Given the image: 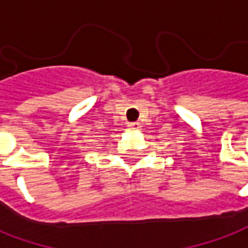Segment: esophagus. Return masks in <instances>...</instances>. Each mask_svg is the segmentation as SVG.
<instances>
[{
	"label": "esophagus",
	"mask_w": 248,
	"mask_h": 248,
	"mask_svg": "<svg viewBox=\"0 0 248 248\" xmlns=\"http://www.w3.org/2000/svg\"><path fill=\"white\" fill-rule=\"evenodd\" d=\"M127 127H129L130 130H140L141 124H138V122H130V124H127Z\"/></svg>",
	"instance_id": "obj_1"
}]
</instances>
